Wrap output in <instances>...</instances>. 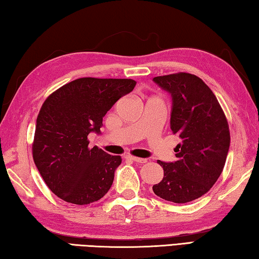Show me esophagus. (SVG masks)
I'll return each instance as SVG.
<instances>
[{
  "label": "esophagus",
  "instance_id": "34e87169",
  "mask_svg": "<svg viewBox=\"0 0 259 259\" xmlns=\"http://www.w3.org/2000/svg\"><path fill=\"white\" fill-rule=\"evenodd\" d=\"M128 159L133 160L135 162H137V163H145V162H147V159H142V157H136V156H133V155H128L126 156Z\"/></svg>",
  "mask_w": 259,
  "mask_h": 259
}]
</instances>
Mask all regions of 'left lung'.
<instances>
[{
    "mask_svg": "<svg viewBox=\"0 0 259 259\" xmlns=\"http://www.w3.org/2000/svg\"><path fill=\"white\" fill-rule=\"evenodd\" d=\"M153 81L171 95L170 128L182 140L175 148L177 161H157L164 176L153 192L170 202H191L205 194L224 169L229 123L216 96L196 75L181 72Z\"/></svg>",
    "mask_w": 259,
    "mask_h": 259,
    "instance_id": "8db88e82",
    "label": "left lung"
}]
</instances>
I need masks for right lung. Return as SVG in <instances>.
Masks as SVG:
<instances>
[{"instance_id":"add662e5","label":"right lung","mask_w":259,"mask_h":259,"mask_svg":"<svg viewBox=\"0 0 259 259\" xmlns=\"http://www.w3.org/2000/svg\"><path fill=\"white\" fill-rule=\"evenodd\" d=\"M131 78L81 77L59 88L43 103L32 146L35 165L52 193L73 204H89L106 194L121 164L88 136L100 134L103 117L124 95Z\"/></svg>"}]
</instances>
